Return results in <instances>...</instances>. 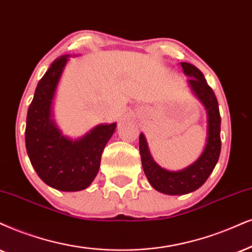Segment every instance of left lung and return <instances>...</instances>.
Segmentation results:
<instances>
[{"label": "left lung", "mask_w": 252, "mask_h": 252, "mask_svg": "<svg viewBox=\"0 0 252 252\" xmlns=\"http://www.w3.org/2000/svg\"><path fill=\"white\" fill-rule=\"evenodd\" d=\"M180 65L185 75L189 78L187 82L192 93L199 98L207 113L206 145L201 155L183 170L168 171L156 163L150 154L144 133L139 135V154L145 176L156 190L167 195H183L200 189L214 170L221 152V117L214 92L199 68L189 63H181Z\"/></svg>", "instance_id": "1"}]
</instances>
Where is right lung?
<instances>
[{
  "label": "right lung",
  "instance_id": "add662e5",
  "mask_svg": "<svg viewBox=\"0 0 252 252\" xmlns=\"http://www.w3.org/2000/svg\"><path fill=\"white\" fill-rule=\"evenodd\" d=\"M69 57L56 59L38 82L28 110L25 146L31 165L44 183L58 190L76 192L87 189L96 177L116 123L98 124L76 139L63 135L52 117V104Z\"/></svg>",
  "mask_w": 252,
  "mask_h": 252
}]
</instances>
